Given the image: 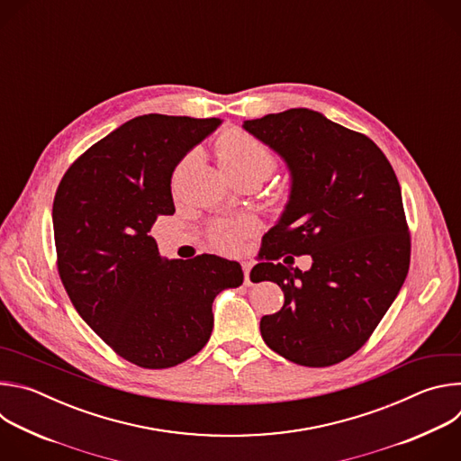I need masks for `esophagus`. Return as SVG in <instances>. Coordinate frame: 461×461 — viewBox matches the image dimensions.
Listing matches in <instances>:
<instances>
[{"instance_id": "obj_1", "label": "esophagus", "mask_w": 461, "mask_h": 461, "mask_svg": "<svg viewBox=\"0 0 461 461\" xmlns=\"http://www.w3.org/2000/svg\"><path fill=\"white\" fill-rule=\"evenodd\" d=\"M242 272H244V283H246V285H251V281H249V272H251V262H248V260H244V262H242Z\"/></svg>"}]
</instances>
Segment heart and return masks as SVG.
Returning a JSON list of instances; mask_svg holds the SVG:
<instances>
[{"label":"heart","instance_id":"1","mask_svg":"<svg viewBox=\"0 0 461 461\" xmlns=\"http://www.w3.org/2000/svg\"><path fill=\"white\" fill-rule=\"evenodd\" d=\"M217 160L230 178H258L260 182L272 175L277 164L274 151L267 144H262L240 129L226 131L219 139ZM251 228L253 226L248 221L222 222L215 226L213 240L222 249H235Z\"/></svg>","mask_w":461,"mask_h":461}]
</instances>
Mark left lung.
<instances>
[{
	"label": "left lung",
	"mask_w": 461,
	"mask_h": 461,
	"mask_svg": "<svg viewBox=\"0 0 461 461\" xmlns=\"http://www.w3.org/2000/svg\"><path fill=\"white\" fill-rule=\"evenodd\" d=\"M242 127L292 176L288 204L253 268L285 292L283 308L260 319V336L297 365H336L366 343L405 283L411 237L400 182L368 137L317 111L288 109ZM285 252L310 254L312 268L274 266Z\"/></svg>",
	"instance_id": "obj_1"
}]
</instances>
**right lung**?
Wrapping results in <instances>:
<instances>
[{
	"label": "right lung",
	"mask_w": 461,
	"mask_h": 461,
	"mask_svg": "<svg viewBox=\"0 0 461 461\" xmlns=\"http://www.w3.org/2000/svg\"><path fill=\"white\" fill-rule=\"evenodd\" d=\"M221 118L144 114L91 146L63 175L52 204L59 279L82 319L123 359L169 368L201 352L213 299L242 285L217 255L162 258L149 235L173 215L178 162Z\"/></svg>",
	"instance_id": "1"
}]
</instances>
